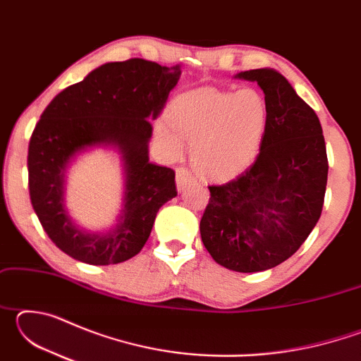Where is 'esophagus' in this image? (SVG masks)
I'll return each instance as SVG.
<instances>
[{"label": "esophagus", "instance_id": "obj_1", "mask_svg": "<svg viewBox=\"0 0 361 361\" xmlns=\"http://www.w3.org/2000/svg\"><path fill=\"white\" fill-rule=\"evenodd\" d=\"M194 180L195 178L192 176V173L189 172L186 167H178V169H176V188H178L180 192L188 185H191V183H194Z\"/></svg>", "mask_w": 361, "mask_h": 361}]
</instances>
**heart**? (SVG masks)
I'll list each match as a JSON object with an SVG mask.
<instances>
[{"label":"heart","instance_id":"obj_1","mask_svg":"<svg viewBox=\"0 0 361 361\" xmlns=\"http://www.w3.org/2000/svg\"><path fill=\"white\" fill-rule=\"evenodd\" d=\"M267 122V103L253 89H197L173 99L157 133L173 152L181 149L183 140L192 142L195 167L210 178L226 180L255 162Z\"/></svg>","mask_w":361,"mask_h":361}]
</instances>
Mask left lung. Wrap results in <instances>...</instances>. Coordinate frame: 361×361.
<instances>
[{"label":"left lung","mask_w":361,"mask_h":361,"mask_svg":"<svg viewBox=\"0 0 361 361\" xmlns=\"http://www.w3.org/2000/svg\"><path fill=\"white\" fill-rule=\"evenodd\" d=\"M258 82L269 122L259 154L245 172L209 186L200 237L218 264L259 272L295 255L322 215L328 180L319 116L272 68L240 71Z\"/></svg>","instance_id":"1"}]
</instances>
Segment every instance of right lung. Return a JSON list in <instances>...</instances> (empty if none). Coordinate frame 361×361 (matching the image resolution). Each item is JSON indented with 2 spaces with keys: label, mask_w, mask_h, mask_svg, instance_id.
<instances>
[{
  "label": "right lung",
  "mask_w": 361,
  "mask_h": 361,
  "mask_svg": "<svg viewBox=\"0 0 361 361\" xmlns=\"http://www.w3.org/2000/svg\"><path fill=\"white\" fill-rule=\"evenodd\" d=\"M180 65L143 59L109 62L62 90L42 111L28 145V189L46 234L71 258L108 266L130 259L148 240L161 207L176 195L175 172L149 162L154 121L178 82ZM113 145L121 154L125 197L118 223L87 233L64 205L66 169L79 152Z\"/></svg>",
  "instance_id": "1"
}]
</instances>
